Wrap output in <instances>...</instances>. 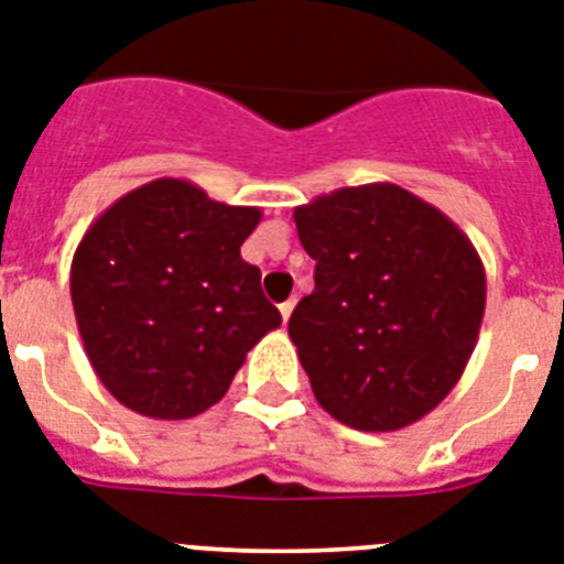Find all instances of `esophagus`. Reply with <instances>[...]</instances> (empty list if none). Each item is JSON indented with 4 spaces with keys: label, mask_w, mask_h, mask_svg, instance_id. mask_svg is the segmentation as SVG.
<instances>
[{
    "label": "esophagus",
    "mask_w": 564,
    "mask_h": 564,
    "mask_svg": "<svg viewBox=\"0 0 564 564\" xmlns=\"http://www.w3.org/2000/svg\"><path fill=\"white\" fill-rule=\"evenodd\" d=\"M292 310H295V301H283V304H281V318H283V324L290 321Z\"/></svg>",
    "instance_id": "34e87169"
}]
</instances>
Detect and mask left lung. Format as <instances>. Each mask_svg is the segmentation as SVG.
Instances as JSON below:
<instances>
[{
    "mask_svg": "<svg viewBox=\"0 0 564 564\" xmlns=\"http://www.w3.org/2000/svg\"><path fill=\"white\" fill-rule=\"evenodd\" d=\"M315 290L290 318L312 392L340 424L390 433L447 399L485 318V267L465 231L395 183L295 209Z\"/></svg>",
    "mask_w": 564,
    "mask_h": 564,
    "instance_id": "8db88e82",
    "label": "left lung"
}]
</instances>
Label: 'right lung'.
<instances>
[{"label": "right lung", "instance_id": "1", "mask_svg": "<svg viewBox=\"0 0 564 564\" xmlns=\"http://www.w3.org/2000/svg\"><path fill=\"white\" fill-rule=\"evenodd\" d=\"M254 206L160 177L108 206L79 240L70 301L85 355L113 399L149 419H194L224 399L246 352L281 326L240 246Z\"/></svg>", "mask_w": 564, "mask_h": 564}]
</instances>
